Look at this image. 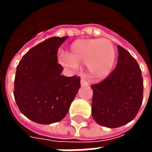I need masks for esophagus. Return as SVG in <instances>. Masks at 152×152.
I'll use <instances>...</instances> for the list:
<instances>
[{"instance_id":"34e87169","label":"esophagus","mask_w":152,"mask_h":152,"mask_svg":"<svg viewBox=\"0 0 152 152\" xmlns=\"http://www.w3.org/2000/svg\"><path fill=\"white\" fill-rule=\"evenodd\" d=\"M80 85L82 86H86L88 85V81H87V80L86 79L85 76H82V77H81V79H80Z\"/></svg>"}]
</instances>
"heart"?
<instances>
[{
	"instance_id": "1",
	"label": "heart",
	"mask_w": 152,
	"mask_h": 152,
	"mask_svg": "<svg viewBox=\"0 0 152 152\" xmlns=\"http://www.w3.org/2000/svg\"><path fill=\"white\" fill-rule=\"evenodd\" d=\"M115 58L114 47L109 40L82 39L74 41L70 45L67 56H62L60 61L71 67L87 64L91 76L101 79L111 72Z\"/></svg>"
}]
</instances>
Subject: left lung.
<instances>
[{
    "label": "left lung",
    "mask_w": 152,
    "mask_h": 152,
    "mask_svg": "<svg viewBox=\"0 0 152 152\" xmlns=\"http://www.w3.org/2000/svg\"><path fill=\"white\" fill-rule=\"evenodd\" d=\"M117 65L107 78L91 86L92 115L105 127H121L133 121L143 99L140 66L129 51L118 45Z\"/></svg>",
    "instance_id": "left-lung-1"
}]
</instances>
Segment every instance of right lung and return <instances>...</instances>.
I'll use <instances>...</instances> for the list:
<instances>
[{"mask_svg":"<svg viewBox=\"0 0 152 152\" xmlns=\"http://www.w3.org/2000/svg\"><path fill=\"white\" fill-rule=\"evenodd\" d=\"M67 37H50L31 48L17 66L14 96L19 111L36 123L49 124L66 116L80 87V77L61 75L58 50Z\"/></svg>","mask_w":152,"mask_h":152,"instance_id":"right-lung-1","label":"right lung"}]
</instances>
